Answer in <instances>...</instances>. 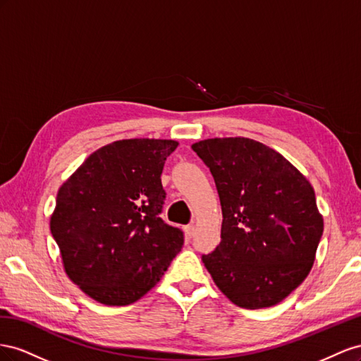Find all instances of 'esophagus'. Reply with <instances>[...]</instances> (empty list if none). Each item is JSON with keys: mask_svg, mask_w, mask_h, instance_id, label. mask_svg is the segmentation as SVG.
Segmentation results:
<instances>
[{"mask_svg": "<svg viewBox=\"0 0 361 361\" xmlns=\"http://www.w3.org/2000/svg\"><path fill=\"white\" fill-rule=\"evenodd\" d=\"M184 233H186L188 238H192V235L195 234V226L193 225H186V226H184Z\"/></svg>", "mask_w": 361, "mask_h": 361, "instance_id": "34e87169", "label": "esophagus"}]
</instances>
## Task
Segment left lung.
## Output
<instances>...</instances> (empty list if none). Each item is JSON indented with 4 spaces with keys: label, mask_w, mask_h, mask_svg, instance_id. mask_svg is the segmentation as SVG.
<instances>
[{
    "label": "left lung",
    "mask_w": 361,
    "mask_h": 361,
    "mask_svg": "<svg viewBox=\"0 0 361 361\" xmlns=\"http://www.w3.org/2000/svg\"><path fill=\"white\" fill-rule=\"evenodd\" d=\"M192 149L210 168L224 218L205 269L235 305L281 302L310 274L324 233L310 181L254 139H205Z\"/></svg>",
    "instance_id": "1"
}]
</instances>
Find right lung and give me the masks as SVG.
<instances>
[{"mask_svg": "<svg viewBox=\"0 0 361 361\" xmlns=\"http://www.w3.org/2000/svg\"><path fill=\"white\" fill-rule=\"evenodd\" d=\"M171 139H123L92 152L61 184L49 228L69 280L104 305L151 290L184 243L159 218Z\"/></svg>", "mask_w": 361, "mask_h": 361, "instance_id": "right-lung-1", "label": "right lung"}]
</instances>
